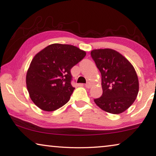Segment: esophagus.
<instances>
[{
  "label": "esophagus",
  "mask_w": 156,
  "mask_h": 156,
  "mask_svg": "<svg viewBox=\"0 0 156 156\" xmlns=\"http://www.w3.org/2000/svg\"><path fill=\"white\" fill-rule=\"evenodd\" d=\"M92 86V83H90V82H88L87 83H86V87L88 88H90Z\"/></svg>",
  "instance_id": "1"
}]
</instances>
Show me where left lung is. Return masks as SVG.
<instances>
[{"instance_id":"1","label":"left lung","mask_w":156,"mask_h":156,"mask_svg":"<svg viewBox=\"0 0 156 156\" xmlns=\"http://www.w3.org/2000/svg\"><path fill=\"white\" fill-rule=\"evenodd\" d=\"M102 76V96L94 100L100 109L119 114L128 109L136 100L139 80L130 61L116 50L93 49L90 52Z\"/></svg>"}]
</instances>
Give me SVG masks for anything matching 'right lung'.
<instances>
[{
    "mask_svg": "<svg viewBox=\"0 0 156 156\" xmlns=\"http://www.w3.org/2000/svg\"><path fill=\"white\" fill-rule=\"evenodd\" d=\"M86 51L58 43L44 48L33 57L26 73L29 96L40 109L52 112L66 105L75 88L70 70L86 56Z\"/></svg>",
    "mask_w": 156,
    "mask_h": 156,
    "instance_id": "right-lung-1",
    "label": "right lung"
}]
</instances>
